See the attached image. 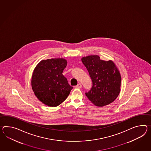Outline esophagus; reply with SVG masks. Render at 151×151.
Instances as JSON below:
<instances>
[{"label":"esophagus","instance_id":"34e87169","mask_svg":"<svg viewBox=\"0 0 151 151\" xmlns=\"http://www.w3.org/2000/svg\"><path fill=\"white\" fill-rule=\"evenodd\" d=\"M76 87L77 88H81V87H82V85H81L80 83H79L76 86Z\"/></svg>","mask_w":151,"mask_h":151}]
</instances>
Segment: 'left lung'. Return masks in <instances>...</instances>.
Instances as JSON below:
<instances>
[{
	"label": "left lung",
	"mask_w": 151,
	"mask_h": 151,
	"mask_svg": "<svg viewBox=\"0 0 151 151\" xmlns=\"http://www.w3.org/2000/svg\"><path fill=\"white\" fill-rule=\"evenodd\" d=\"M81 60L92 78V88L86 96L96 106L112 103L121 91V76L114 62L101 60L98 55L83 57Z\"/></svg>",
	"instance_id": "8db88e82"
}]
</instances>
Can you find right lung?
<instances>
[{"instance_id":"obj_1","label":"right lung","mask_w":151,"mask_h":151,"mask_svg":"<svg viewBox=\"0 0 151 151\" xmlns=\"http://www.w3.org/2000/svg\"><path fill=\"white\" fill-rule=\"evenodd\" d=\"M66 65L67 61L64 58L42 60L34 70L31 81L34 93L48 106L59 105L73 88L62 74Z\"/></svg>"}]
</instances>
